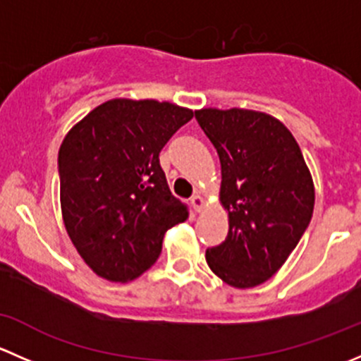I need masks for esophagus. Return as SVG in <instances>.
Wrapping results in <instances>:
<instances>
[{"label":"esophagus","mask_w":361,"mask_h":361,"mask_svg":"<svg viewBox=\"0 0 361 361\" xmlns=\"http://www.w3.org/2000/svg\"><path fill=\"white\" fill-rule=\"evenodd\" d=\"M190 204H192V207H194L195 213H201V211L204 209V204H206V201H204V197L201 194H197L190 199Z\"/></svg>","instance_id":"34e87169"}]
</instances>
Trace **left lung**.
<instances>
[{
    "label": "left lung",
    "instance_id": "1",
    "mask_svg": "<svg viewBox=\"0 0 361 361\" xmlns=\"http://www.w3.org/2000/svg\"><path fill=\"white\" fill-rule=\"evenodd\" d=\"M195 118L220 157L228 213L227 239L206 250V262L227 285L253 288L281 269L307 228L312 176L292 133L267 113L202 108Z\"/></svg>",
    "mask_w": 361,
    "mask_h": 361
}]
</instances>
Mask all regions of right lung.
Returning a JSON list of instances; mask_svg holds the SVG:
<instances>
[{"label":"right lung","instance_id":"add662e5","mask_svg":"<svg viewBox=\"0 0 361 361\" xmlns=\"http://www.w3.org/2000/svg\"><path fill=\"white\" fill-rule=\"evenodd\" d=\"M194 111L155 99H110L69 129L59 148L61 211L80 257L127 283L157 262L164 234L188 218L159 154Z\"/></svg>","mask_w":361,"mask_h":361}]
</instances>
